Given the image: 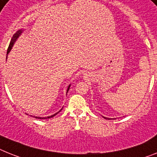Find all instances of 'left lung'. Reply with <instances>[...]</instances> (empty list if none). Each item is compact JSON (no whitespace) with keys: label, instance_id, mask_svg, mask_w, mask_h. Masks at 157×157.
<instances>
[{"label":"left lung","instance_id":"left-lung-1","mask_svg":"<svg viewBox=\"0 0 157 157\" xmlns=\"http://www.w3.org/2000/svg\"><path fill=\"white\" fill-rule=\"evenodd\" d=\"M104 118H105V119H108V120H109V118H107V117H103Z\"/></svg>","mask_w":157,"mask_h":157}]
</instances>
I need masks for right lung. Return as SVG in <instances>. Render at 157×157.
<instances>
[{
    "instance_id": "add662e5",
    "label": "right lung",
    "mask_w": 157,
    "mask_h": 157,
    "mask_svg": "<svg viewBox=\"0 0 157 157\" xmlns=\"http://www.w3.org/2000/svg\"><path fill=\"white\" fill-rule=\"evenodd\" d=\"M24 30H25V29H19L17 32V33H16L15 34H14L13 36V37H12V39H11V41H10V44H9V48H8V50H7V54H6L7 56H8V54L9 53V52L11 51L12 48L13 47V44H14V43H15V42H16V40H17L18 37H19V36H21V33L24 32ZM6 60H7V56H6ZM70 86H71V85H68V88H67V92H66V93H68V91L69 90V89H70ZM61 110H62V109H60V111H59V112H60V111H61ZM59 112H57V113H55V114H53V115L49 116V117H35V118H36V119H48V118H51V117H54V116H56V114H57V113H59ZM31 117H33V116H31Z\"/></svg>"
}]
</instances>
